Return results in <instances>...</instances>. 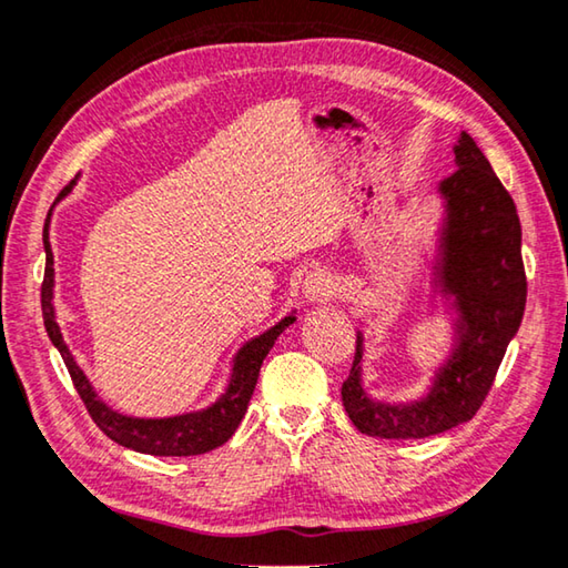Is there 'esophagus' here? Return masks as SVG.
Instances as JSON below:
<instances>
[{
	"label": "esophagus",
	"mask_w": 568,
	"mask_h": 568,
	"mask_svg": "<svg viewBox=\"0 0 568 568\" xmlns=\"http://www.w3.org/2000/svg\"><path fill=\"white\" fill-rule=\"evenodd\" d=\"M334 286L337 284H334V276L327 272V268H314V272L304 276L302 294L310 304H322L334 294Z\"/></svg>",
	"instance_id": "1"
}]
</instances>
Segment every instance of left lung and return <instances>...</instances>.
<instances>
[{
	"label": "left lung",
	"mask_w": 568,
	"mask_h": 568,
	"mask_svg": "<svg viewBox=\"0 0 568 568\" xmlns=\"http://www.w3.org/2000/svg\"><path fill=\"white\" fill-rule=\"evenodd\" d=\"M453 153L455 173L435 185L440 221L427 262V294L450 314V347L420 397L389 403L365 389L367 347L357 329L342 405L352 425L372 438H430L468 423L524 320L526 274L514 199L466 130L458 133Z\"/></svg>",
	"instance_id": "obj_1"
}]
</instances>
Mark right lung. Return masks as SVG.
Masks as SVG:
<instances>
[{
  "label": "right lung",
  "instance_id": "obj_1",
  "mask_svg": "<svg viewBox=\"0 0 568 568\" xmlns=\"http://www.w3.org/2000/svg\"><path fill=\"white\" fill-rule=\"evenodd\" d=\"M80 173L74 175L70 185H64V191L52 203V209L58 206L62 199H68L74 185H78ZM52 209L48 213V221H44L42 231V244L44 254H48V264H44V282H42V320L44 329H48V337L68 365V372L74 383V389L85 403L88 413L102 433L108 435L110 440H115L123 448H130L135 453L145 455H201L209 453L219 445L226 443L231 435L236 433L241 417L246 415L248 399L254 395L258 369H262V362L268 355V349L274 347L278 334H282L290 324L296 322V310H292L286 317L278 320L274 327L264 329L256 337L246 339L244 345L236 349L234 362H231V375L229 383L223 387V393L213 399L211 405L201 407V410H189L169 417H135V415H123L102 403L98 397L95 387L88 379L85 372L80 369L78 362H74L70 347L64 345L58 314H54V256L50 246V219Z\"/></svg>",
  "mask_w": 568,
  "mask_h": 568
}]
</instances>
